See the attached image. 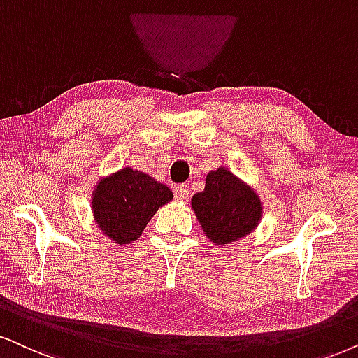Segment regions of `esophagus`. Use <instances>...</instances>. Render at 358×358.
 I'll return each instance as SVG.
<instances>
[{
	"mask_svg": "<svg viewBox=\"0 0 358 358\" xmlns=\"http://www.w3.org/2000/svg\"><path fill=\"white\" fill-rule=\"evenodd\" d=\"M188 194H189V188L187 185H178V187L175 188V198L178 201H187Z\"/></svg>",
	"mask_w": 358,
	"mask_h": 358,
	"instance_id": "1",
	"label": "esophagus"
}]
</instances>
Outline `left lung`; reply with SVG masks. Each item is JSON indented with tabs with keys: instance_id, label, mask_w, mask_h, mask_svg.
Returning <instances> with one entry per match:
<instances>
[{
	"instance_id": "obj_1",
	"label": "left lung",
	"mask_w": 358,
	"mask_h": 358,
	"mask_svg": "<svg viewBox=\"0 0 358 358\" xmlns=\"http://www.w3.org/2000/svg\"><path fill=\"white\" fill-rule=\"evenodd\" d=\"M192 208L203 233L218 246L250 234L262 216L257 193L224 166L206 175L205 189L193 194Z\"/></svg>"
}]
</instances>
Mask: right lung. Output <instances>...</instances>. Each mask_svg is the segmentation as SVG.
<instances>
[{
    "label": "right lung",
    "mask_w": 358,
    "mask_h": 358,
    "mask_svg": "<svg viewBox=\"0 0 358 358\" xmlns=\"http://www.w3.org/2000/svg\"><path fill=\"white\" fill-rule=\"evenodd\" d=\"M171 198L173 193L164 183L125 166L99 180L92 193V213L102 233L125 246L140 238L158 208Z\"/></svg>",
    "instance_id": "obj_1"
}]
</instances>
